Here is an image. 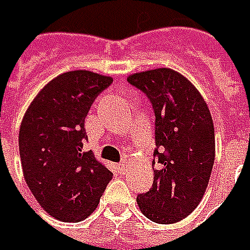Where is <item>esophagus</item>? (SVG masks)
Wrapping results in <instances>:
<instances>
[{
    "label": "esophagus",
    "instance_id": "obj_1",
    "mask_svg": "<svg viewBox=\"0 0 250 250\" xmlns=\"http://www.w3.org/2000/svg\"><path fill=\"white\" fill-rule=\"evenodd\" d=\"M125 167H127V164H125V162H120V164L117 165V169H119V172H120V174H125Z\"/></svg>",
    "mask_w": 250,
    "mask_h": 250
}]
</instances>
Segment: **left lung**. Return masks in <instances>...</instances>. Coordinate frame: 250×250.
Returning a JSON list of instances; mask_svg holds the SVG:
<instances>
[{
  "instance_id": "8db88e82",
  "label": "left lung",
  "mask_w": 250,
  "mask_h": 250,
  "mask_svg": "<svg viewBox=\"0 0 250 250\" xmlns=\"http://www.w3.org/2000/svg\"><path fill=\"white\" fill-rule=\"evenodd\" d=\"M127 81L146 94L155 111L153 185L137 195L139 208L155 223H176L195 210L208 185L216 156L210 110L174 69L137 72Z\"/></svg>"
}]
</instances>
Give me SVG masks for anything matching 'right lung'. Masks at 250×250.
Masks as SVG:
<instances>
[{
	"label": "right lung",
	"mask_w": 250,
	"mask_h": 250,
	"mask_svg": "<svg viewBox=\"0 0 250 250\" xmlns=\"http://www.w3.org/2000/svg\"><path fill=\"white\" fill-rule=\"evenodd\" d=\"M111 76L72 71L52 79L31 101L20 125L19 146L27 187L61 222L86 219L113 174L83 152L85 117Z\"/></svg>",
	"instance_id": "1"
}]
</instances>
